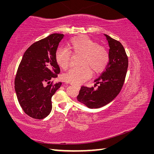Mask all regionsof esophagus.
Segmentation results:
<instances>
[{
	"instance_id": "34e87169",
	"label": "esophagus",
	"mask_w": 154,
	"mask_h": 154,
	"mask_svg": "<svg viewBox=\"0 0 154 154\" xmlns=\"http://www.w3.org/2000/svg\"><path fill=\"white\" fill-rule=\"evenodd\" d=\"M71 85H75V87H76V88H78V89H80V86H79V85H73V84H71Z\"/></svg>"
}]
</instances>
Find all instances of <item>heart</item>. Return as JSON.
<instances>
[{
    "instance_id": "1",
    "label": "heart",
    "mask_w": 154,
    "mask_h": 154,
    "mask_svg": "<svg viewBox=\"0 0 154 154\" xmlns=\"http://www.w3.org/2000/svg\"><path fill=\"white\" fill-rule=\"evenodd\" d=\"M71 54L82 56L79 62L82 66L71 68L63 75L65 82L74 85L82 84L89 79L92 75L91 69L96 73L103 71L109 61L107 49L86 36L72 38L67 49H57L55 58L60 67L66 69L69 66Z\"/></svg>"
}]
</instances>
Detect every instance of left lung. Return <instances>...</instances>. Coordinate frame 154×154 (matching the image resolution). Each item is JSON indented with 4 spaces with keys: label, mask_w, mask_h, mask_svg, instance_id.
I'll use <instances>...</instances> for the list:
<instances>
[{
    "label": "left lung",
    "mask_w": 154,
    "mask_h": 154,
    "mask_svg": "<svg viewBox=\"0 0 154 154\" xmlns=\"http://www.w3.org/2000/svg\"><path fill=\"white\" fill-rule=\"evenodd\" d=\"M109 46V61L104 71L94 82V88L82 86L77 100L88 108L98 109L105 106L118 95L126 78L128 60L126 51L119 41L105 35Z\"/></svg>",
    "instance_id": "obj_1"
}]
</instances>
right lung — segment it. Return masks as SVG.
<instances>
[{
  "mask_svg": "<svg viewBox=\"0 0 154 154\" xmlns=\"http://www.w3.org/2000/svg\"><path fill=\"white\" fill-rule=\"evenodd\" d=\"M63 34H51L25 51L15 79V90L21 107L28 116L41 119L50 113L51 97L62 83L53 84L60 69L55 54Z\"/></svg>",
  "mask_w": 154,
  "mask_h": 154,
  "instance_id": "add662e5",
  "label": "right lung"
}]
</instances>
